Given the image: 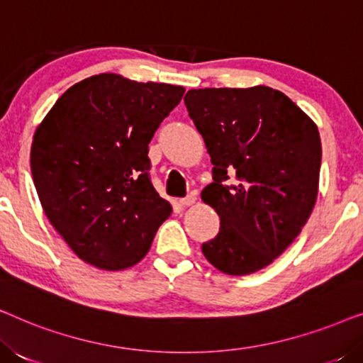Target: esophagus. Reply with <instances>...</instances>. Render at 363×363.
Here are the masks:
<instances>
[{
	"instance_id": "34e87169",
	"label": "esophagus",
	"mask_w": 363,
	"mask_h": 363,
	"mask_svg": "<svg viewBox=\"0 0 363 363\" xmlns=\"http://www.w3.org/2000/svg\"><path fill=\"white\" fill-rule=\"evenodd\" d=\"M195 203H196V196L195 195H188V196L182 198V200H180V205L182 206H191V205H195Z\"/></svg>"
}]
</instances>
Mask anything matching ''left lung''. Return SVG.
<instances>
[{"label": "left lung", "instance_id": "obj_1", "mask_svg": "<svg viewBox=\"0 0 363 363\" xmlns=\"http://www.w3.org/2000/svg\"><path fill=\"white\" fill-rule=\"evenodd\" d=\"M185 106L215 165L201 200L221 226L201 251L225 274H252L289 247L314 210L319 130L286 94L266 86L191 89ZM230 174L237 182L228 187Z\"/></svg>", "mask_w": 363, "mask_h": 363}]
</instances>
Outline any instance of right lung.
Returning a JSON list of instances; mask_svg holds the SVG:
<instances>
[{"instance_id":"right-lung-1","label":"right lung","mask_w":363,"mask_h":363,"mask_svg":"<svg viewBox=\"0 0 363 363\" xmlns=\"http://www.w3.org/2000/svg\"><path fill=\"white\" fill-rule=\"evenodd\" d=\"M185 89L99 74L39 123L31 172L48 220L82 261L118 271L150 250L172 205L152 185L148 143Z\"/></svg>"}]
</instances>
